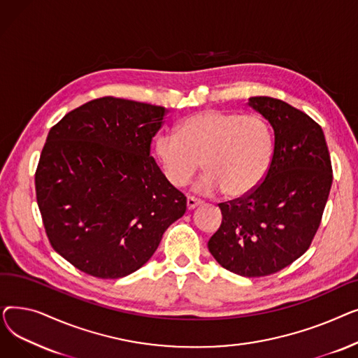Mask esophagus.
I'll return each instance as SVG.
<instances>
[{
    "instance_id": "34e87169",
    "label": "esophagus",
    "mask_w": 358,
    "mask_h": 358,
    "mask_svg": "<svg viewBox=\"0 0 358 358\" xmlns=\"http://www.w3.org/2000/svg\"><path fill=\"white\" fill-rule=\"evenodd\" d=\"M200 204H201V200H197L194 197H187V209H189V210L196 209L197 206H200Z\"/></svg>"
}]
</instances>
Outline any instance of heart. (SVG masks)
Here are the masks:
<instances>
[{
  "label": "heart",
  "instance_id": "heart-1",
  "mask_svg": "<svg viewBox=\"0 0 358 358\" xmlns=\"http://www.w3.org/2000/svg\"><path fill=\"white\" fill-rule=\"evenodd\" d=\"M178 134L165 131L155 141V154L168 182L184 187L201 166L194 190L238 199L266 178L274 154L268 123L258 115L206 110L184 119Z\"/></svg>",
  "mask_w": 358,
  "mask_h": 358
}]
</instances>
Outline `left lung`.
<instances>
[{
    "label": "left lung",
    "instance_id": "8db88e82",
    "mask_svg": "<svg viewBox=\"0 0 358 358\" xmlns=\"http://www.w3.org/2000/svg\"><path fill=\"white\" fill-rule=\"evenodd\" d=\"M274 131L268 173L250 194L220 203L222 224L208 247L242 277H264L302 257L319 228L332 184L322 127L306 113L271 97L247 103Z\"/></svg>",
    "mask_w": 358,
    "mask_h": 358
}]
</instances>
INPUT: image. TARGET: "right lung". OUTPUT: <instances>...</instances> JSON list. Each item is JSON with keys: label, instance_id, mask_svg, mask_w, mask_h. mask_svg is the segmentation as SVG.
Wrapping results in <instances>:
<instances>
[{"label": "right lung", "instance_id": "right-lung-1", "mask_svg": "<svg viewBox=\"0 0 358 358\" xmlns=\"http://www.w3.org/2000/svg\"><path fill=\"white\" fill-rule=\"evenodd\" d=\"M166 113L103 97L49 130L36 197L53 250L73 267L99 278L135 273L185 213V196L149 157Z\"/></svg>", "mask_w": 358, "mask_h": 358}]
</instances>
